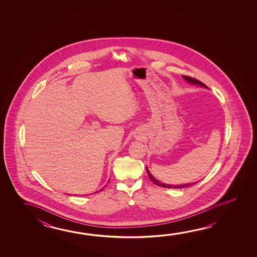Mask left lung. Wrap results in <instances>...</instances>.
<instances>
[{
  "mask_svg": "<svg viewBox=\"0 0 257 257\" xmlns=\"http://www.w3.org/2000/svg\"><path fill=\"white\" fill-rule=\"evenodd\" d=\"M183 78H184L186 81L189 82V83H192V84H195V85H200V86H204V87H207L204 83H202L201 81H199V80L196 79V78H194V77H189V76H183ZM146 171H147V173H148L150 180H152L154 184L157 185V186H160V187H163V188H169V189H184V188H188V187L193 186L194 184H196V183H197V182H194V183H187V184L181 185L165 184V183H162L161 181H159V180H156L155 178H153V176L151 174V172L149 171L148 168H147V167H146Z\"/></svg>",
  "mask_w": 257,
  "mask_h": 257,
  "instance_id": "8db88e82",
  "label": "left lung"
}]
</instances>
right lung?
<instances>
[{
  "mask_svg": "<svg viewBox=\"0 0 257 257\" xmlns=\"http://www.w3.org/2000/svg\"><path fill=\"white\" fill-rule=\"evenodd\" d=\"M101 190H103V189H101Z\"/></svg>",
  "mask_w": 257,
  "mask_h": 257,
  "instance_id": "add662e5",
  "label": "right lung"
}]
</instances>
